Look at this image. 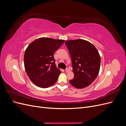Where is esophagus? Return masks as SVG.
<instances>
[{"label": "esophagus", "instance_id": "obj_1", "mask_svg": "<svg viewBox=\"0 0 126 126\" xmlns=\"http://www.w3.org/2000/svg\"><path fill=\"white\" fill-rule=\"evenodd\" d=\"M65 71H66V72H69V71H70V70L68 69V68H66V69H65Z\"/></svg>", "mask_w": 126, "mask_h": 126}]
</instances>
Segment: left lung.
<instances>
[{
	"label": "left lung",
	"mask_w": 126,
	"mask_h": 126,
	"mask_svg": "<svg viewBox=\"0 0 126 126\" xmlns=\"http://www.w3.org/2000/svg\"><path fill=\"white\" fill-rule=\"evenodd\" d=\"M70 55L74 78L70 84L77 89L89 86L97 77L100 70V56L94 46L83 39L65 41Z\"/></svg>",
	"instance_id": "obj_1"
}]
</instances>
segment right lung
Returning <instances> with one entry per match:
<instances>
[{"instance_id":"right-lung-1","label":"right lung","mask_w":126,"mask_h":126,"mask_svg":"<svg viewBox=\"0 0 126 126\" xmlns=\"http://www.w3.org/2000/svg\"><path fill=\"white\" fill-rule=\"evenodd\" d=\"M64 41L42 37L33 41L26 48L25 69L33 84L46 88L56 82L62 71L56 66L54 54Z\"/></svg>"}]
</instances>
